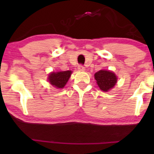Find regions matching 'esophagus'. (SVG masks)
I'll return each instance as SVG.
<instances>
[{
    "instance_id": "34e87169",
    "label": "esophagus",
    "mask_w": 154,
    "mask_h": 154,
    "mask_svg": "<svg viewBox=\"0 0 154 154\" xmlns=\"http://www.w3.org/2000/svg\"><path fill=\"white\" fill-rule=\"evenodd\" d=\"M77 69H78L79 71H84V70H85V67L82 66V65H79Z\"/></svg>"
}]
</instances>
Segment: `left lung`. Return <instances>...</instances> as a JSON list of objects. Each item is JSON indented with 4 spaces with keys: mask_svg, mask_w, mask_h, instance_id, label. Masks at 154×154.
<instances>
[{
    "mask_svg": "<svg viewBox=\"0 0 154 154\" xmlns=\"http://www.w3.org/2000/svg\"><path fill=\"white\" fill-rule=\"evenodd\" d=\"M95 79L101 91L108 92L114 87L117 77L114 72L107 70H100L95 74Z\"/></svg>",
    "mask_w": 154,
    "mask_h": 154,
    "instance_id": "obj_1",
    "label": "left lung"
}]
</instances>
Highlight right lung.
Segmentation results:
<instances>
[{
	"mask_svg": "<svg viewBox=\"0 0 154 154\" xmlns=\"http://www.w3.org/2000/svg\"><path fill=\"white\" fill-rule=\"evenodd\" d=\"M72 73V72L70 70L57 72H53L48 75V79L54 87L61 89V88H63L65 85L68 82Z\"/></svg>",
	"mask_w": 154,
	"mask_h": 154,
	"instance_id": "1",
	"label": "right lung"
}]
</instances>
